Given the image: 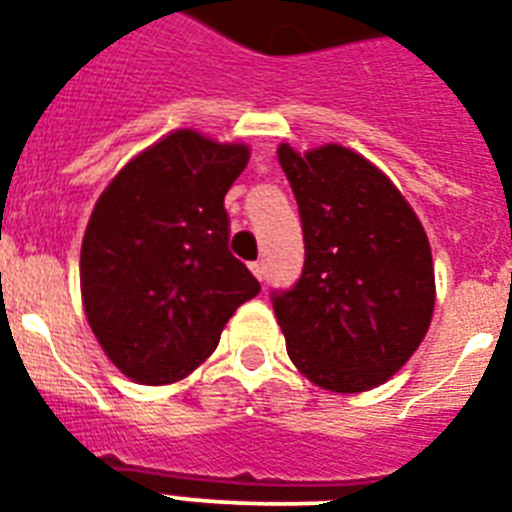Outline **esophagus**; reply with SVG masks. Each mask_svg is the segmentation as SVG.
<instances>
[{
    "instance_id": "1",
    "label": "esophagus",
    "mask_w": 512,
    "mask_h": 512,
    "mask_svg": "<svg viewBox=\"0 0 512 512\" xmlns=\"http://www.w3.org/2000/svg\"><path fill=\"white\" fill-rule=\"evenodd\" d=\"M249 268H252V273H255L257 279H260V281L265 279V263H252Z\"/></svg>"
}]
</instances>
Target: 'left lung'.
<instances>
[{"label":"left lung","mask_w":512,"mask_h":512,"mask_svg":"<svg viewBox=\"0 0 512 512\" xmlns=\"http://www.w3.org/2000/svg\"><path fill=\"white\" fill-rule=\"evenodd\" d=\"M300 209L305 265L271 303L292 364L335 393H361L420 348L436 305L428 236L398 188L350 148H279Z\"/></svg>","instance_id":"1"}]
</instances>
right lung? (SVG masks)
Here are the masks:
<instances>
[{
  "instance_id": "obj_1",
  "label": "right lung",
  "mask_w": 512,
  "mask_h": 512,
  "mask_svg": "<svg viewBox=\"0 0 512 512\" xmlns=\"http://www.w3.org/2000/svg\"><path fill=\"white\" fill-rule=\"evenodd\" d=\"M247 159V146L177 130L135 156L92 209L79 263L84 313L132 380H183L260 292L228 249L223 204Z\"/></svg>"
}]
</instances>
